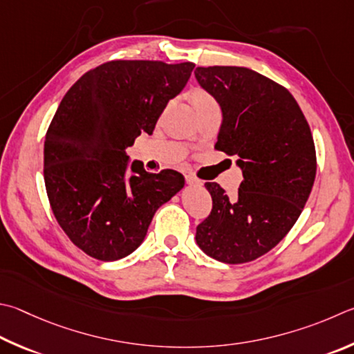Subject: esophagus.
Listing matches in <instances>:
<instances>
[{
  "mask_svg": "<svg viewBox=\"0 0 354 354\" xmlns=\"http://www.w3.org/2000/svg\"><path fill=\"white\" fill-rule=\"evenodd\" d=\"M185 181H187V184H190V185H203L201 179H198V178H195V176H192V175L185 176Z\"/></svg>",
  "mask_w": 354,
  "mask_h": 354,
  "instance_id": "34e87169",
  "label": "esophagus"
}]
</instances>
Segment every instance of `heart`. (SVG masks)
Returning a JSON list of instances; mask_svg holds the SVG:
<instances>
[{"label": "heart", "mask_w": 354, "mask_h": 354, "mask_svg": "<svg viewBox=\"0 0 354 354\" xmlns=\"http://www.w3.org/2000/svg\"><path fill=\"white\" fill-rule=\"evenodd\" d=\"M192 102H194L195 108L196 106H203V105H210L215 104V99L212 97L209 93L203 91V89H196V91L192 94Z\"/></svg>", "instance_id": "obj_1"}]
</instances>
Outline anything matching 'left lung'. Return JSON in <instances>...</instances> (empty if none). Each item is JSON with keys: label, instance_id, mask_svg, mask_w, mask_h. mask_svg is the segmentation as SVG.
<instances>
[{"label": "left lung", "instance_id": "8db88e82", "mask_svg": "<svg viewBox=\"0 0 354 354\" xmlns=\"http://www.w3.org/2000/svg\"><path fill=\"white\" fill-rule=\"evenodd\" d=\"M196 80L221 106L215 150L239 156L243 181L235 196L205 183L209 216L196 227L205 254L229 265L269 252L300 216L316 178L310 125L280 83L243 66L195 69Z\"/></svg>", "mask_w": 354, "mask_h": 354}]
</instances>
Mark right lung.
Instances as JSON below:
<instances>
[{
	"instance_id": "1",
	"label": "right lung",
	"mask_w": 354,
	"mask_h": 354,
	"mask_svg": "<svg viewBox=\"0 0 354 354\" xmlns=\"http://www.w3.org/2000/svg\"><path fill=\"white\" fill-rule=\"evenodd\" d=\"M195 63L111 60L77 80L44 139V185L60 227L93 259L114 261L145 239L160 204L184 187L176 170L149 173L138 160L127 175L125 149L151 134Z\"/></svg>"
}]
</instances>
